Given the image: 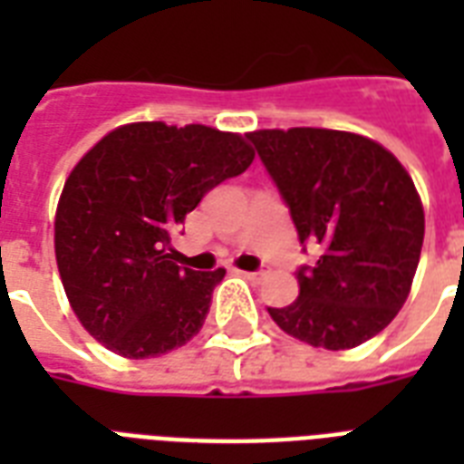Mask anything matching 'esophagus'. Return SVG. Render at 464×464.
I'll return each mask as SVG.
<instances>
[{
  "label": "esophagus",
  "instance_id": "1",
  "mask_svg": "<svg viewBox=\"0 0 464 464\" xmlns=\"http://www.w3.org/2000/svg\"><path fill=\"white\" fill-rule=\"evenodd\" d=\"M240 276L250 278V281H259V278L265 276V271H240Z\"/></svg>",
  "mask_w": 464,
  "mask_h": 464
}]
</instances>
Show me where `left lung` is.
Instances as JSON below:
<instances>
[{
  "instance_id": "obj_1",
  "label": "left lung",
  "mask_w": 464,
  "mask_h": 464,
  "mask_svg": "<svg viewBox=\"0 0 464 464\" xmlns=\"http://www.w3.org/2000/svg\"><path fill=\"white\" fill-rule=\"evenodd\" d=\"M291 209L300 243L319 245L297 269L300 295L266 307L314 348L348 350L393 322L420 265L424 209L410 173L364 135L329 128L247 133Z\"/></svg>"
}]
</instances>
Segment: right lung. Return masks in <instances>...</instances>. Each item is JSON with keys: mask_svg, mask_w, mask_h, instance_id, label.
Masks as SVG:
<instances>
[{"mask_svg": "<svg viewBox=\"0 0 464 464\" xmlns=\"http://www.w3.org/2000/svg\"><path fill=\"white\" fill-rule=\"evenodd\" d=\"M255 160L238 133L190 123H128L63 183L54 252L75 317L128 360L160 357L202 329L226 271L176 265L171 238L214 186Z\"/></svg>", "mask_w": 464, "mask_h": 464, "instance_id": "obj_1", "label": "right lung"}]
</instances>
